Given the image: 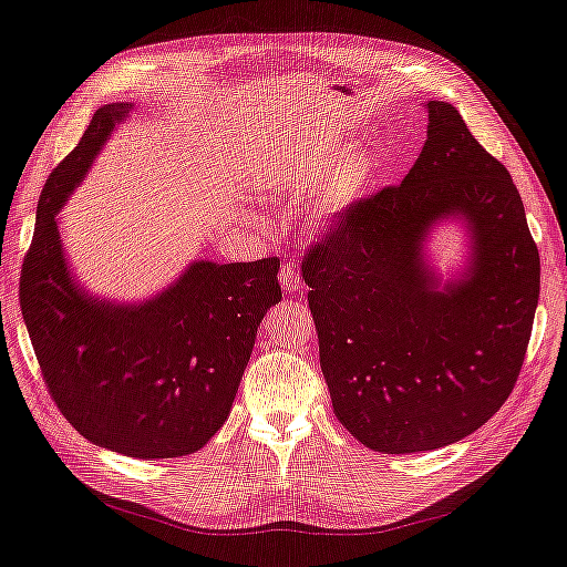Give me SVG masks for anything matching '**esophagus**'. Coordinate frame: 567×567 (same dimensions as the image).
<instances>
[{
	"mask_svg": "<svg viewBox=\"0 0 567 567\" xmlns=\"http://www.w3.org/2000/svg\"><path fill=\"white\" fill-rule=\"evenodd\" d=\"M278 280H280V287H282L287 293H303V289H306V285L301 282L297 264H285V266L280 268Z\"/></svg>",
	"mask_w": 567,
	"mask_h": 567,
	"instance_id": "1",
	"label": "esophagus"
}]
</instances>
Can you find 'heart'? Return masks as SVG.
<instances>
[{
	"label": "heart",
	"mask_w": 567,
	"mask_h": 567,
	"mask_svg": "<svg viewBox=\"0 0 567 567\" xmlns=\"http://www.w3.org/2000/svg\"><path fill=\"white\" fill-rule=\"evenodd\" d=\"M375 176V164L371 157L359 155L340 166L338 174L324 185L322 194L312 206L310 225L319 231L338 227L361 196L371 189Z\"/></svg>",
	"instance_id": "obj_1"
}]
</instances>
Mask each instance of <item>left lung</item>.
<instances>
[{
    "mask_svg": "<svg viewBox=\"0 0 567 567\" xmlns=\"http://www.w3.org/2000/svg\"><path fill=\"white\" fill-rule=\"evenodd\" d=\"M426 111L403 183L354 204L303 259L333 412L384 454L447 447L486 424L519 378L539 299V255L507 168L452 104ZM450 221L468 252L442 284L427 240Z\"/></svg>",
    "mask_w": 567,
    "mask_h": 567,
    "instance_id": "obj_1",
    "label": "left lung"
}]
</instances>
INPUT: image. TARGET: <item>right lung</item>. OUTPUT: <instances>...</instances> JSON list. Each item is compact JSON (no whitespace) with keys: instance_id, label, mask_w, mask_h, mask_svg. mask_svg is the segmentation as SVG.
Wrapping results in <instances>:
<instances>
[{"instance_id":"obj_1","label":"right lung","mask_w":567,"mask_h":567,"mask_svg":"<svg viewBox=\"0 0 567 567\" xmlns=\"http://www.w3.org/2000/svg\"><path fill=\"white\" fill-rule=\"evenodd\" d=\"M134 104L94 113L48 178L20 276V308L60 412L83 437L134 458L199 452L227 422L257 327L282 299L280 259L192 261L155 297L90 293L66 259L58 213Z\"/></svg>"}]
</instances>
